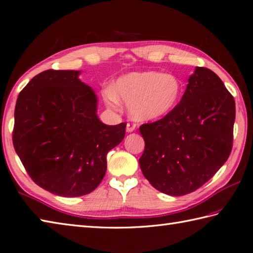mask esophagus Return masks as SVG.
<instances>
[{
  "mask_svg": "<svg viewBox=\"0 0 253 253\" xmlns=\"http://www.w3.org/2000/svg\"><path fill=\"white\" fill-rule=\"evenodd\" d=\"M136 129V124L135 123H127V126H126V130L128 132H131Z\"/></svg>",
  "mask_w": 253,
  "mask_h": 253,
  "instance_id": "34e87169",
  "label": "esophagus"
}]
</instances>
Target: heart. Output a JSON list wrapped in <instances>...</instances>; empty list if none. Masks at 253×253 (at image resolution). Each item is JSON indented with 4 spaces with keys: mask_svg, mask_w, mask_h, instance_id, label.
<instances>
[{
    "mask_svg": "<svg viewBox=\"0 0 253 253\" xmlns=\"http://www.w3.org/2000/svg\"><path fill=\"white\" fill-rule=\"evenodd\" d=\"M181 93V82L176 75L157 71L134 72L122 76L114 90H105L104 99L114 109L119 107V100L127 104L131 117L137 121H153L171 113Z\"/></svg>",
    "mask_w": 253,
    "mask_h": 253,
    "instance_id": "b5f03b06",
    "label": "heart"
}]
</instances>
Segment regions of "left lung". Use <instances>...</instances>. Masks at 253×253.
<instances>
[{
    "label": "left lung",
    "instance_id": "8db88e82",
    "mask_svg": "<svg viewBox=\"0 0 253 253\" xmlns=\"http://www.w3.org/2000/svg\"><path fill=\"white\" fill-rule=\"evenodd\" d=\"M171 113L142 124L139 166L156 189L170 196L195 191L212 178L230 156L236 103L218 75L196 67Z\"/></svg>",
    "mask_w": 253,
    "mask_h": 253
}]
</instances>
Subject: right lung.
I'll return each instance as SVG.
<instances>
[{
	"instance_id": "add662e5",
	"label": "right lung",
	"mask_w": 253,
	"mask_h": 253,
	"mask_svg": "<svg viewBox=\"0 0 253 253\" xmlns=\"http://www.w3.org/2000/svg\"><path fill=\"white\" fill-rule=\"evenodd\" d=\"M79 71L47 70L18 95L13 145L36 185L62 197L95 190L107 168V153L125 137L126 124L105 125L97 98Z\"/></svg>"
}]
</instances>
